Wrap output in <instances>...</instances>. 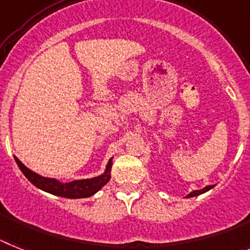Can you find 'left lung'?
<instances>
[{"label":"left lung","instance_id":"1","mask_svg":"<svg viewBox=\"0 0 250 250\" xmlns=\"http://www.w3.org/2000/svg\"><path fill=\"white\" fill-rule=\"evenodd\" d=\"M214 188V185H209V186H206V188H204L203 190H195V191H192V192H190V194L188 195V196L186 197H192V196H197V195H201V194H204V192H206V191H209L210 188Z\"/></svg>","mask_w":250,"mask_h":250}]
</instances>
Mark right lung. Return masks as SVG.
<instances>
[{
    "label": "right lung",
    "mask_w": 250,
    "mask_h": 250,
    "mask_svg": "<svg viewBox=\"0 0 250 250\" xmlns=\"http://www.w3.org/2000/svg\"><path fill=\"white\" fill-rule=\"evenodd\" d=\"M17 166L20 167V170L26 176V179L31 182L32 185L41 190L50 192V194L56 195V196L68 197V199H82V197H89L94 195L97 191L101 190L110 179V168H112V158L109 160L105 168V172L98 177L86 180H75L71 182H62L58 181L55 179H47L42 177L38 173H35L30 168L25 166L19 158L15 157Z\"/></svg>",
    "instance_id": "right-lung-1"
}]
</instances>
